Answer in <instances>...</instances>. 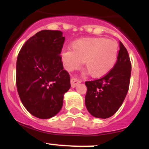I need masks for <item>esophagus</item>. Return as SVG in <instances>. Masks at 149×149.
I'll use <instances>...</instances> for the list:
<instances>
[{"label": "esophagus", "instance_id": "obj_1", "mask_svg": "<svg viewBox=\"0 0 149 149\" xmlns=\"http://www.w3.org/2000/svg\"><path fill=\"white\" fill-rule=\"evenodd\" d=\"M79 84H80V81L77 80V79L72 78V80H71V86H72V88L76 87Z\"/></svg>", "mask_w": 149, "mask_h": 149}]
</instances>
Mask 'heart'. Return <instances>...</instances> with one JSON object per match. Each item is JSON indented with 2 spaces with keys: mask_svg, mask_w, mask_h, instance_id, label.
Segmentation results:
<instances>
[{
  "mask_svg": "<svg viewBox=\"0 0 149 149\" xmlns=\"http://www.w3.org/2000/svg\"><path fill=\"white\" fill-rule=\"evenodd\" d=\"M70 48L63 50L61 59L63 66L68 72L82 65L93 77H101L113 68L119 54L116 41L105 38H85L74 42Z\"/></svg>",
  "mask_w": 149,
  "mask_h": 149,
  "instance_id": "obj_1",
  "label": "heart"
}]
</instances>
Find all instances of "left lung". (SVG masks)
Listing matches in <instances>:
<instances>
[{
    "mask_svg": "<svg viewBox=\"0 0 149 149\" xmlns=\"http://www.w3.org/2000/svg\"><path fill=\"white\" fill-rule=\"evenodd\" d=\"M118 58L111 70L101 78L85 82V104L92 116L107 119L116 113L123 103L130 84L131 64L128 53L119 43Z\"/></svg>",
    "mask_w": 149,
    "mask_h": 149,
    "instance_id": "left-lung-1",
    "label": "left lung"
}]
</instances>
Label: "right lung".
<instances>
[{"mask_svg":"<svg viewBox=\"0 0 149 149\" xmlns=\"http://www.w3.org/2000/svg\"><path fill=\"white\" fill-rule=\"evenodd\" d=\"M59 30H41L22 46L16 63V86L27 111L39 119H50L61 110L70 76L63 69Z\"/></svg>","mask_w":149,"mask_h":149,"instance_id":"1","label":"right lung"}]
</instances>
